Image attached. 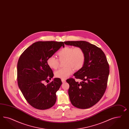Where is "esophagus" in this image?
Here are the masks:
<instances>
[{
	"mask_svg": "<svg viewBox=\"0 0 129 129\" xmlns=\"http://www.w3.org/2000/svg\"><path fill=\"white\" fill-rule=\"evenodd\" d=\"M61 81H62V83H65V82H66V80H65V79H61Z\"/></svg>",
	"mask_w": 129,
	"mask_h": 129,
	"instance_id": "esophagus-1",
	"label": "esophagus"
}]
</instances>
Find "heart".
<instances>
[{
  "label": "heart",
  "mask_w": 129,
  "mask_h": 129,
  "mask_svg": "<svg viewBox=\"0 0 129 129\" xmlns=\"http://www.w3.org/2000/svg\"><path fill=\"white\" fill-rule=\"evenodd\" d=\"M59 60H65V68L60 69L55 72L56 77L65 79L76 70L81 69L85 61V54L84 50L80 47L65 46L57 52ZM48 66L56 70L59 66V61L55 56H52L47 60Z\"/></svg>",
  "instance_id": "heart-1"
}]
</instances>
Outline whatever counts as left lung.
<instances>
[{
    "instance_id": "8db88e82",
    "label": "left lung",
    "mask_w": 129,
    "mask_h": 129,
    "mask_svg": "<svg viewBox=\"0 0 129 129\" xmlns=\"http://www.w3.org/2000/svg\"><path fill=\"white\" fill-rule=\"evenodd\" d=\"M66 45L80 47L85 54L83 67L74 74L80 83L73 78L67 82L70 101L75 107L80 109L91 108L102 97L107 86L109 67L106 55L101 48L84 41H66Z\"/></svg>"
}]
</instances>
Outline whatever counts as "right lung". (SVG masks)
<instances>
[{"label":"right lung","mask_w":129,"mask_h":129,"mask_svg":"<svg viewBox=\"0 0 129 129\" xmlns=\"http://www.w3.org/2000/svg\"><path fill=\"white\" fill-rule=\"evenodd\" d=\"M61 46L64 47L63 42H36L25 50L18 60V86L26 100L34 108L45 110L55 103L56 92L61 81L55 78L46 85L43 82L53 77L47 60Z\"/></svg>","instance_id":"obj_1"}]
</instances>
